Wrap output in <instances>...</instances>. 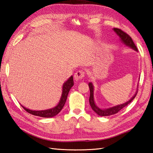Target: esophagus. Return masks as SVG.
Wrapping results in <instances>:
<instances>
[{
  "label": "esophagus",
  "mask_w": 153,
  "mask_h": 153,
  "mask_svg": "<svg viewBox=\"0 0 153 153\" xmlns=\"http://www.w3.org/2000/svg\"><path fill=\"white\" fill-rule=\"evenodd\" d=\"M85 77V72L83 70H79L77 71L76 73L74 74V78L76 80H79L81 79H83Z\"/></svg>",
  "instance_id": "esophagus-1"
}]
</instances>
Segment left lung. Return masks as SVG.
Returning a JSON list of instances; mask_svg holds the SVG:
<instances>
[{
  "label": "left lung",
  "mask_w": 153,
  "mask_h": 153,
  "mask_svg": "<svg viewBox=\"0 0 153 153\" xmlns=\"http://www.w3.org/2000/svg\"><path fill=\"white\" fill-rule=\"evenodd\" d=\"M113 30L114 31L116 32V33L120 37V39H121V41H122V43H124L126 45H127V46L131 47L134 50L137 51V47L135 46V45L134 44V41H133L131 37L129 36L128 34H127L126 33H125L124 31H123L122 30H121L120 29H118V28H114ZM89 89H90L89 103H90L91 107L92 109L97 114L100 116H110V115L115 114L118 113L120 110H121L123 108H124L125 106L129 105V104L135 99V97L137 93V92H136L134 96H133L132 98L130 100H129L128 101H127L126 102L122 104V105H117L116 106H113V107H111V108H109L107 109H100L95 105V100H94V97H93L94 89H93V85L92 83H89Z\"/></svg>",
  "instance_id": "8db88e82"
}]
</instances>
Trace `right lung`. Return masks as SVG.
<instances>
[{"mask_svg":"<svg viewBox=\"0 0 153 153\" xmlns=\"http://www.w3.org/2000/svg\"><path fill=\"white\" fill-rule=\"evenodd\" d=\"M74 85V79L73 76H71L69 79H68L66 82L64 83L62 87V96L60 100V102H58V105L54 107L53 108L45 110H31L30 109H27L25 107L21 105L24 109L27 111L28 113L31 114L32 115L43 117V118H51V117L55 116L59 113L61 110L64 107L65 102L66 101L68 93H69L71 87H72Z\"/></svg>","mask_w":153,"mask_h":153,"instance_id":"right-lung-1","label":"right lung"}]
</instances>
